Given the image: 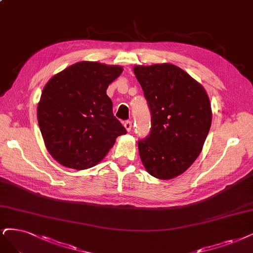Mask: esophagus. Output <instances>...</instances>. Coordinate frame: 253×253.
I'll list each match as a JSON object with an SVG mask.
<instances>
[{"instance_id": "esophagus-1", "label": "esophagus", "mask_w": 253, "mask_h": 253, "mask_svg": "<svg viewBox=\"0 0 253 253\" xmlns=\"http://www.w3.org/2000/svg\"><path fill=\"white\" fill-rule=\"evenodd\" d=\"M124 126H125V127H126L127 132H130V130H132V121H128V120L126 121Z\"/></svg>"}]
</instances>
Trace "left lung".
<instances>
[{
  "instance_id": "left-lung-1",
  "label": "left lung",
  "mask_w": 253,
  "mask_h": 253,
  "mask_svg": "<svg viewBox=\"0 0 253 253\" xmlns=\"http://www.w3.org/2000/svg\"><path fill=\"white\" fill-rule=\"evenodd\" d=\"M134 73L151 112V130L138 140L139 155L155 178L184 172L201 153L211 126L203 86L171 64L136 66Z\"/></svg>"
}]
</instances>
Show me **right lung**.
<instances>
[{
  "label": "right lung",
  "instance_id": "obj_1",
  "mask_svg": "<svg viewBox=\"0 0 253 253\" xmlns=\"http://www.w3.org/2000/svg\"><path fill=\"white\" fill-rule=\"evenodd\" d=\"M123 72L118 66L76 63L54 75L42 92L38 121L50 155L66 168L85 169L103 159L126 134L113 114L109 84Z\"/></svg>",
  "mask_w": 253,
  "mask_h": 253
}]
</instances>
